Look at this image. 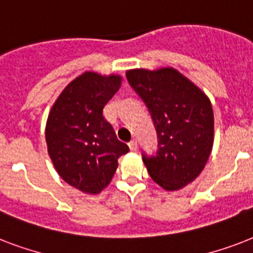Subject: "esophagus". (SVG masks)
<instances>
[{"label": "esophagus", "mask_w": 253, "mask_h": 253, "mask_svg": "<svg viewBox=\"0 0 253 253\" xmlns=\"http://www.w3.org/2000/svg\"><path fill=\"white\" fill-rule=\"evenodd\" d=\"M128 147H130L131 151H136V148H138V143L135 142V140H131V142L128 143Z\"/></svg>", "instance_id": "1"}]
</instances>
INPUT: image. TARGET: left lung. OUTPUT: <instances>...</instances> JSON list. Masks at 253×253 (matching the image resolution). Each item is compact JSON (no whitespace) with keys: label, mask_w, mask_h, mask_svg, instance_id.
Segmentation results:
<instances>
[{"label":"left lung","mask_w":253,"mask_h":253,"mask_svg":"<svg viewBox=\"0 0 253 253\" xmlns=\"http://www.w3.org/2000/svg\"><path fill=\"white\" fill-rule=\"evenodd\" d=\"M130 85L146 102L158 131L155 156L143 155L151 178L164 190H178L204 170L214 144L210 99L172 67L128 69Z\"/></svg>","instance_id":"obj_1"}]
</instances>
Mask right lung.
<instances>
[{
    "label": "right lung",
    "mask_w": 253,
    "mask_h": 253,
    "mask_svg": "<svg viewBox=\"0 0 253 253\" xmlns=\"http://www.w3.org/2000/svg\"><path fill=\"white\" fill-rule=\"evenodd\" d=\"M122 76L81 73L61 91L45 123L47 151L59 176L86 194L110 184L119 156L128 146L119 142L103 107L119 90Z\"/></svg>",
    "instance_id": "right-lung-1"
}]
</instances>
